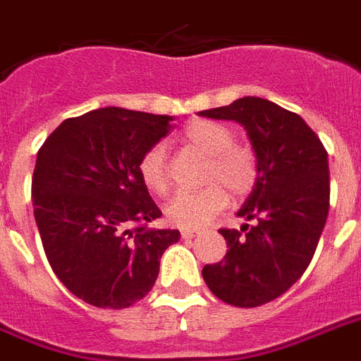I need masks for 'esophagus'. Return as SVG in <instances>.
Segmentation results:
<instances>
[{"label":"esophagus","instance_id":"esophagus-1","mask_svg":"<svg viewBox=\"0 0 361 361\" xmlns=\"http://www.w3.org/2000/svg\"><path fill=\"white\" fill-rule=\"evenodd\" d=\"M180 235H183V239H194L195 235H200V231H195V230H183V231H180Z\"/></svg>","mask_w":361,"mask_h":361}]
</instances>
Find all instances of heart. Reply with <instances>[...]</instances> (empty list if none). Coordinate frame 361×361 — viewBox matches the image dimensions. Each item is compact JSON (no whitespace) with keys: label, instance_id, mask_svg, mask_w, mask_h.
Masks as SVG:
<instances>
[{"label":"heart","instance_id":"obj_1","mask_svg":"<svg viewBox=\"0 0 361 361\" xmlns=\"http://www.w3.org/2000/svg\"><path fill=\"white\" fill-rule=\"evenodd\" d=\"M184 147L207 158L200 192H180L166 207V216L173 226L184 230H200L228 207L231 197L243 200L252 194L259 180V160L252 147L235 142V133L214 120H192L180 135ZM142 184L154 192L166 194L169 188L166 147L156 142L142 152L137 164Z\"/></svg>","mask_w":361,"mask_h":361}]
</instances>
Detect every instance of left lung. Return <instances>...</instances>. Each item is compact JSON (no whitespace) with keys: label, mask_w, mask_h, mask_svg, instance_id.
Segmentation results:
<instances>
[{"label":"left lung","mask_w":361,"mask_h":361,"mask_svg":"<svg viewBox=\"0 0 361 361\" xmlns=\"http://www.w3.org/2000/svg\"><path fill=\"white\" fill-rule=\"evenodd\" d=\"M201 116L235 120L259 160V180L239 216V230H220L228 252L201 275L228 305L259 307L286 292L311 264L329 211L328 152L300 114L262 97H241Z\"/></svg>","instance_id":"1"}]
</instances>
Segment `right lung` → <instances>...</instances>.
I'll return each instance as SVG.
<instances>
[{
    "label": "right lung",
    "mask_w": 361,
    "mask_h": 361,
    "mask_svg": "<svg viewBox=\"0 0 361 361\" xmlns=\"http://www.w3.org/2000/svg\"><path fill=\"white\" fill-rule=\"evenodd\" d=\"M171 116L96 109L63 120L37 152L33 214L50 267L99 309H126L154 286L178 230H152L158 209L137 164L171 131Z\"/></svg>",
    "instance_id": "right-lung-1"
}]
</instances>
